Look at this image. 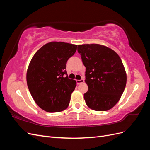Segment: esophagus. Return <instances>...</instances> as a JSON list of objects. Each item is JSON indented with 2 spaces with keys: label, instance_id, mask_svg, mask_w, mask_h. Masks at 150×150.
Listing matches in <instances>:
<instances>
[{
  "label": "esophagus",
  "instance_id": "1",
  "mask_svg": "<svg viewBox=\"0 0 150 150\" xmlns=\"http://www.w3.org/2000/svg\"><path fill=\"white\" fill-rule=\"evenodd\" d=\"M84 80L83 79H81L80 80H76V83H77V84H79L81 83H84Z\"/></svg>",
  "mask_w": 150,
  "mask_h": 150
}]
</instances>
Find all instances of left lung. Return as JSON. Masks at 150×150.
<instances>
[{
	"mask_svg": "<svg viewBox=\"0 0 150 150\" xmlns=\"http://www.w3.org/2000/svg\"><path fill=\"white\" fill-rule=\"evenodd\" d=\"M78 51L86 68V104L97 111L110 110L119 101L126 84L121 58L112 49L98 44L79 45Z\"/></svg>",
	"mask_w": 150,
	"mask_h": 150,
	"instance_id": "left-lung-1",
	"label": "left lung"
}]
</instances>
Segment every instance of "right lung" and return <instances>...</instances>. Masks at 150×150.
I'll return each instance as SVG.
<instances>
[{
	"mask_svg": "<svg viewBox=\"0 0 150 150\" xmlns=\"http://www.w3.org/2000/svg\"><path fill=\"white\" fill-rule=\"evenodd\" d=\"M76 49L75 44L51 42L32 58L27 71V84L34 101L43 110L60 112L69 106L76 81L68 78L66 64Z\"/></svg>",
	"mask_w": 150,
	"mask_h": 150,
	"instance_id": "1",
	"label": "right lung"
}]
</instances>
